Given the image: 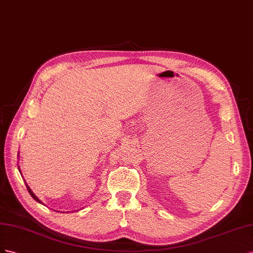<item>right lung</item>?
<instances>
[{"mask_svg":"<svg viewBox=\"0 0 253 253\" xmlns=\"http://www.w3.org/2000/svg\"><path fill=\"white\" fill-rule=\"evenodd\" d=\"M26 187H27V191H28V193H30V194H31V196H32V197H33V198H34L35 200H37V201H38V203L42 204V203H41V201H40V200H39V199H38L37 197H36V195H35V194H34V193L32 192V190L30 189V187H28V185H26Z\"/></svg>","mask_w":253,"mask_h":253,"instance_id":"add662e5","label":"right lung"}]
</instances>
